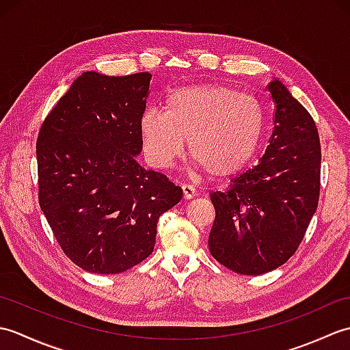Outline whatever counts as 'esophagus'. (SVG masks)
Segmentation results:
<instances>
[{"label":"esophagus","instance_id":"1","mask_svg":"<svg viewBox=\"0 0 350 350\" xmlns=\"http://www.w3.org/2000/svg\"><path fill=\"white\" fill-rule=\"evenodd\" d=\"M182 192H183V198L185 200H191V198H194L197 196L196 188L192 187V185H188V183L182 185Z\"/></svg>","mask_w":350,"mask_h":350}]
</instances>
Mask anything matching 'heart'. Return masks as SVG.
<instances>
[{
  "mask_svg": "<svg viewBox=\"0 0 350 350\" xmlns=\"http://www.w3.org/2000/svg\"><path fill=\"white\" fill-rule=\"evenodd\" d=\"M265 122L254 96L221 85H188L171 90L162 111H143L139 137L147 161L156 168H168L183 153L188 138L196 168L226 177L256 154Z\"/></svg>",
  "mask_w": 350,
  "mask_h": 350,
  "instance_id": "b5f03b06",
  "label": "heart"
}]
</instances>
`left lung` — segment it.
<instances>
[{"mask_svg": "<svg viewBox=\"0 0 350 350\" xmlns=\"http://www.w3.org/2000/svg\"><path fill=\"white\" fill-rule=\"evenodd\" d=\"M267 90L275 117L265 154L227 191L211 194V254L241 275L271 272L295 254L321 191V141L313 117L280 79Z\"/></svg>", "mask_w": 350, "mask_h": 350, "instance_id": "8db88e82", "label": "left lung"}]
</instances>
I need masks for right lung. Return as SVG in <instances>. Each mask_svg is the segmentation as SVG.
Instances as JSON below:
<instances>
[{
  "label": "right lung",
  "instance_id": "add662e5",
  "mask_svg": "<svg viewBox=\"0 0 350 350\" xmlns=\"http://www.w3.org/2000/svg\"><path fill=\"white\" fill-rule=\"evenodd\" d=\"M152 75L84 72L36 144L39 203L64 254L92 273H120L153 252L159 217L182 188L137 162Z\"/></svg>",
  "mask_w": 350,
  "mask_h": 350
}]
</instances>
